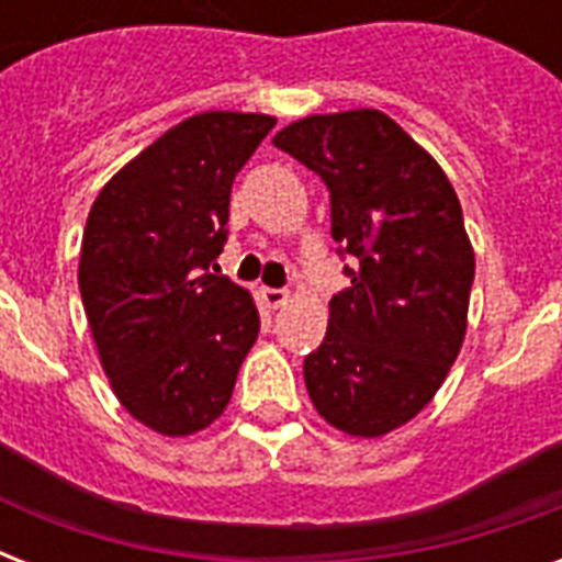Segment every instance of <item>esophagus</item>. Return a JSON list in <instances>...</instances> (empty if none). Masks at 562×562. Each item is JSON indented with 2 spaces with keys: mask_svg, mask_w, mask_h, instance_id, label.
<instances>
[{
  "mask_svg": "<svg viewBox=\"0 0 562 562\" xmlns=\"http://www.w3.org/2000/svg\"><path fill=\"white\" fill-rule=\"evenodd\" d=\"M262 303L268 308H280L289 303V291L285 289H262Z\"/></svg>",
  "mask_w": 562,
  "mask_h": 562,
  "instance_id": "esophagus-1",
  "label": "esophagus"
}]
</instances>
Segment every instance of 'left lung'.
Returning a JSON list of instances; mask_svg holds the SVG:
<instances>
[{
    "label": "left lung",
    "mask_w": 562,
    "mask_h": 562,
    "mask_svg": "<svg viewBox=\"0 0 562 562\" xmlns=\"http://www.w3.org/2000/svg\"><path fill=\"white\" fill-rule=\"evenodd\" d=\"M273 145L324 180L338 254L356 259L303 361L306 391L338 431L382 437L426 408L461 352L475 277L461 201L382 110L306 116Z\"/></svg>",
    "instance_id": "1"
}]
</instances>
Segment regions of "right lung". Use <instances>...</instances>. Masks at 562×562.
<instances>
[{
	"label": "right lung",
	"mask_w": 562,
	"mask_h": 562,
	"mask_svg": "<svg viewBox=\"0 0 562 562\" xmlns=\"http://www.w3.org/2000/svg\"><path fill=\"white\" fill-rule=\"evenodd\" d=\"M273 125L229 110L180 122L108 180L83 227L78 285L101 368L127 414L166 437L224 414L259 335L254 297L210 265L233 180Z\"/></svg>",
	"instance_id": "right-lung-1"
}]
</instances>
